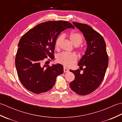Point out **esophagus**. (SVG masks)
<instances>
[{
    "label": "esophagus",
    "instance_id": "esophagus-1",
    "mask_svg": "<svg viewBox=\"0 0 122 122\" xmlns=\"http://www.w3.org/2000/svg\"><path fill=\"white\" fill-rule=\"evenodd\" d=\"M63 70H64V72H69V70L67 69V68H65V67H64Z\"/></svg>",
    "mask_w": 122,
    "mask_h": 122
}]
</instances>
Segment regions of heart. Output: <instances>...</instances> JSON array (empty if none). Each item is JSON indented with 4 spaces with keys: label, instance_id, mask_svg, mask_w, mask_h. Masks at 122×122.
Returning <instances> with one entry per match:
<instances>
[{
    "label": "heart",
    "instance_id": "b5f03b06",
    "mask_svg": "<svg viewBox=\"0 0 122 122\" xmlns=\"http://www.w3.org/2000/svg\"><path fill=\"white\" fill-rule=\"evenodd\" d=\"M64 36L61 35L56 39L55 42V47L56 50H59L60 48L61 44L63 40ZM70 39L75 46H78L83 41L81 35L77 32H72L70 35ZM77 56L75 53H62L58 56L56 58L57 62L66 66H71L76 62Z\"/></svg>",
    "mask_w": 122,
    "mask_h": 122
}]
</instances>
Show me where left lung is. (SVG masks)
Masks as SVG:
<instances>
[{
	"label": "left lung",
	"mask_w": 122,
	"mask_h": 122,
	"mask_svg": "<svg viewBox=\"0 0 122 122\" xmlns=\"http://www.w3.org/2000/svg\"><path fill=\"white\" fill-rule=\"evenodd\" d=\"M73 24L83 34L87 49L78 63L80 69L70 70L75 76L70 86L77 94L85 95L95 91L103 81L108 66V55L104 39L99 33L87 25ZM83 66L85 68L81 73L80 68Z\"/></svg>",
	"instance_id": "left-lung-1"
}]
</instances>
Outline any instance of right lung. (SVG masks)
<instances>
[{
    "instance_id": "right-lung-1",
    "label": "right lung",
    "mask_w": 122,
    "mask_h": 122,
    "mask_svg": "<svg viewBox=\"0 0 122 122\" xmlns=\"http://www.w3.org/2000/svg\"><path fill=\"white\" fill-rule=\"evenodd\" d=\"M74 28L68 21H50L37 25L22 36L18 43L15 65L19 79L25 89L39 94L53 86L56 76L63 73L62 65L42 66L41 62L47 58H54L57 37L67 28Z\"/></svg>"
}]
</instances>
